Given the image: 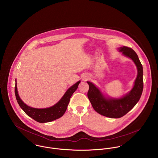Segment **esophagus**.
I'll list each match as a JSON object with an SVG mask.
<instances>
[{"label":"esophagus","instance_id":"esophagus-1","mask_svg":"<svg viewBox=\"0 0 158 158\" xmlns=\"http://www.w3.org/2000/svg\"><path fill=\"white\" fill-rule=\"evenodd\" d=\"M87 79H88V78H86V79H85V80H87Z\"/></svg>","mask_w":158,"mask_h":158}]
</instances>
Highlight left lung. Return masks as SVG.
Masks as SVG:
<instances>
[{
	"mask_svg": "<svg viewBox=\"0 0 158 158\" xmlns=\"http://www.w3.org/2000/svg\"><path fill=\"white\" fill-rule=\"evenodd\" d=\"M120 52L132 59L137 68V76L132 90L125 97L119 99L105 98L95 85L87 81L89 86L88 97L95 111L110 118H120L128 113L139 102L143 88V68L135 52L130 47L123 46Z\"/></svg>",
	"mask_w": 158,
	"mask_h": 158,
	"instance_id": "1",
	"label": "left lung"
}]
</instances>
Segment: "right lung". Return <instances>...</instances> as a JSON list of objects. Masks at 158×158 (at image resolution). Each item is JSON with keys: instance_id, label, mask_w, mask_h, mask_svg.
<instances>
[{"instance_id": "1", "label": "right lung", "mask_w": 158, "mask_h": 158, "mask_svg": "<svg viewBox=\"0 0 158 158\" xmlns=\"http://www.w3.org/2000/svg\"><path fill=\"white\" fill-rule=\"evenodd\" d=\"M80 83V81H79L71 86L64 94L62 98L54 106L45 109L33 108L26 105L21 100L18 95L16 86V80L15 87V92L17 102L23 111L29 117H31L36 122L40 123H45L58 119L63 115L67 110L70 98L73 93L78 88Z\"/></svg>"}]
</instances>
